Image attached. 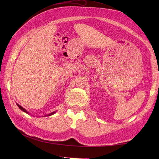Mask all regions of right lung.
<instances>
[{
    "mask_svg": "<svg viewBox=\"0 0 159 159\" xmlns=\"http://www.w3.org/2000/svg\"><path fill=\"white\" fill-rule=\"evenodd\" d=\"M17 105H18V107H19V108H20L22 111H23L24 112H25V113H28V112H27V111L25 109H24L22 106H20V105H18V104H17ZM56 112L54 111V112H52V113H50V114H48V115H46V116H50V115H53V114H54Z\"/></svg>",
    "mask_w": 159,
    "mask_h": 159,
    "instance_id": "add662e5",
    "label": "right lung"
}]
</instances>
